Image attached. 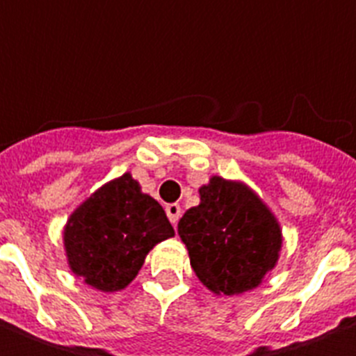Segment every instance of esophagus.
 <instances>
[{
    "label": "esophagus",
    "mask_w": 356,
    "mask_h": 356,
    "mask_svg": "<svg viewBox=\"0 0 356 356\" xmlns=\"http://www.w3.org/2000/svg\"><path fill=\"white\" fill-rule=\"evenodd\" d=\"M165 215H168V218H170L171 225H177L179 217H181V205L168 204L165 205Z\"/></svg>",
    "instance_id": "obj_1"
}]
</instances>
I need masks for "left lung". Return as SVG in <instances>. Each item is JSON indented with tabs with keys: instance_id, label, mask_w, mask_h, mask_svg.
<instances>
[{
	"instance_id": "obj_1",
	"label": "left lung",
	"mask_w": 356,
	"mask_h": 356,
	"mask_svg": "<svg viewBox=\"0 0 356 356\" xmlns=\"http://www.w3.org/2000/svg\"><path fill=\"white\" fill-rule=\"evenodd\" d=\"M179 220L198 279L215 294H243L275 268L283 234L270 207L243 183L213 175Z\"/></svg>"
}]
</instances>
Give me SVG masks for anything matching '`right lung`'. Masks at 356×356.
Wrapping results in <instances>:
<instances>
[{
  "label": "right lung",
  "instance_id": "add662e5",
  "mask_svg": "<svg viewBox=\"0 0 356 356\" xmlns=\"http://www.w3.org/2000/svg\"><path fill=\"white\" fill-rule=\"evenodd\" d=\"M175 232L156 200L130 173L99 186L64 226L70 270L102 292L122 291L152 247Z\"/></svg>",
  "mask_w": 356,
  "mask_h": 356
}]
</instances>
